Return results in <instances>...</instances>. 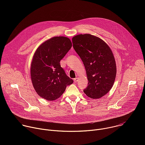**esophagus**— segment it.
Segmentation results:
<instances>
[{
    "mask_svg": "<svg viewBox=\"0 0 145 145\" xmlns=\"http://www.w3.org/2000/svg\"><path fill=\"white\" fill-rule=\"evenodd\" d=\"M78 80V77H76V78H74V82H77Z\"/></svg>",
    "mask_w": 145,
    "mask_h": 145,
    "instance_id": "34e87169",
    "label": "esophagus"
}]
</instances>
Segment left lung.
Returning <instances> with one entry per match:
<instances>
[{"label": "left lung", "mask_w": 145, "mask_h": 145, "mask_svg": "<svg viewBox=\"0 0 145 145\" xmlns=\"http://www.w3.org/2000/svg\"><path fill=\"white\" fill-rule=\"evenodd\" d=\"M72 43L86 70L88 83L84 92L92 99L105 96L112 87L116 74L111 49L102 39L89 34L76 35Z\"/></svg>", "instance_id": "obj_1"}]
</instances>
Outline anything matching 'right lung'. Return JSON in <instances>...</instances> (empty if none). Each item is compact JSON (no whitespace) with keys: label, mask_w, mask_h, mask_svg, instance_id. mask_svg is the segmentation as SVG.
Wrapping results in <instances>:
<instances>
[{"label":"right lung","mask_w":145,"mask_h":145,"mask_svg":"<svg viewBox=\"0 0 145 145\" xmlns=\"http://www.w3.org/2000/svg\"><path fill=\"white\" fill-rule=\"evenodd\" d=\"M72 46L68 38L54 37L41 44L35 52L31 65V78L35 91L41 97L54 100L73 82L60 65V61Z\"/></svg>","instance_id":"right-lung-1"}]
</instances>
